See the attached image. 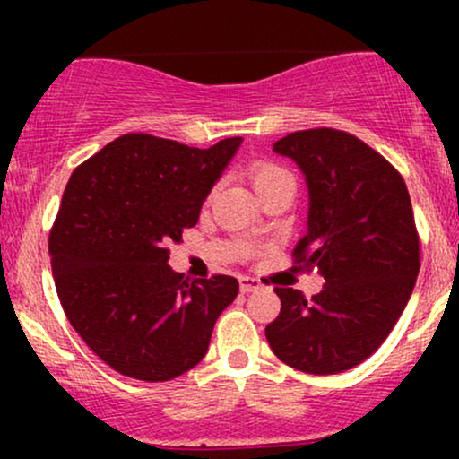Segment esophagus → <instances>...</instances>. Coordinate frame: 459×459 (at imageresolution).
<instances>
[{
  "instance_id": "34e87169",
  "label": "esophagus",
  "mask_w": 459,
  "mask_h": 459,
  "mask_svg": "<svg viewBox=\"0 0 459 459\" xmlns=\"http://www.w3.org/2000/svg\"><path fill=\"white\" fill-rule=\"evenodd\" d=\"M239 289H241V293H252L259 289V282H256L255 278H241Z\"/></svg>"
}]
</instances>
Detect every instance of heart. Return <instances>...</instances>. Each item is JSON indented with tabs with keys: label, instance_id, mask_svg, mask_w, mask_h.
<instances>
[{
	"label": "heart",
	"instance_id": "1",
	"mask_svg": "<svg viewBox=\"0 0 459 459\" xmlns=\"http://www.w3.org/2000/svg\"><path fill=\"white\" fill-rule=\"evenodd\" d=\"M250 181L255 186L256 194H263L265 189H270L272 186L281 181H291V175L281 166L272 161H259L250 168Z\"/></svg>",
	"mask_w": 459,
	"mask_h": 459
}]
</instances>
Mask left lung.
I'll return each instance as SVG.
<instances>
[{
  "mask_svg": "<svg viewBox=\"0 0 459 459\" xmlns=\"http://www.w3.org/2000/svg\"><path fill=\"white\" fill-rule=\"evenodd\" d=\"M308 189L298 263L317 267L324 289L304 298L276 289L281 315L265 328L284 365L332 376L360 365L402 317L419 276V235L402 175L345 131L308 129L273 142Z\"/></svg>",
  "mask_w": 459,
  "mask_h": 459,
  "instance_id": "obj_1",
  "label": "left lung"
}]
</instances>
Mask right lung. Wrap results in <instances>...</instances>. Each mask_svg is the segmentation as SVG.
<instances>
[{"mask_svg":"<svg viewBox=\"0 0 459 459\" xmlns=\"http://www.w3.org/2000/svg\"><path fill=\"white\" fill-rule=\"evenodd\" d=\"M241 138L194 149L127 134L68 178L49 237L51 270L68 321L105 365L168 382L203 360L233 276L183 281L168 244L198 222Z\"/></svg>","mask_w":459,"mask_h":459,"instance_id":"add662e5","label":"right lung"}]
</instances>
